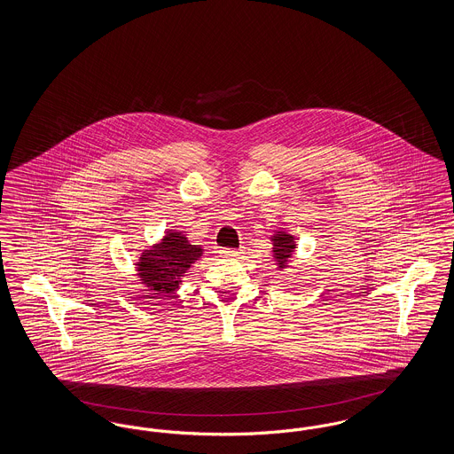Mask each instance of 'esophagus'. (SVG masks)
Returning <instances> with one entry per match:
<instances>
[{
    "instance_id": "1",
    "label": "esophagus",
    "mask_w": 454,
    "mask_h": 454,
    "mask_svg": "<svg viewBox=\"0 0 454 454\" xmlns=\"http://www.w3.org/2000/svg\"><path fill=\"white\" fill-rule=\"evenodd\" d=\"M219 254H221L223 257H238V255H239V250H237V248H221Z\"/></svg>"
}]
</instances>
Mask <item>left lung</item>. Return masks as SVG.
Wrapping results in <instances>:
<instances>
[{
    "label": "left lung",
    "mask_w": 454,
    "mask_h": 454,
    "mask_svg": "<svg viewBox=\"0 0 454 454\" xmlns=\"http://www.w3.org/2000/svg\"><path fill=\"white\" fill-rule=\"evenodd\" d=\"M272 241H274V257L279 262V269H284L287 260L291 259L293 250L296 248L294 238L293 235L278 231V235L272 238Z\"/></svg>",
    "instance_id": "obj_1"
}]
</instances>
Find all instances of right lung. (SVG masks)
<instances>
[{"label":"right lung","mask_w":454,"mask_h":454,"mask_svg":"<svg viewBox=\"0 0 454 454\" xmlns=\"http://www.w3.org/2000/svg\"><path fill=\"white\" fill-rule=\"evenodd\" d=\"M200 254V247L191 245L180 231H168L160 245L139 259V278L156 294H170Z\"/></svg>","instance_id":"1"}]
</instances>
